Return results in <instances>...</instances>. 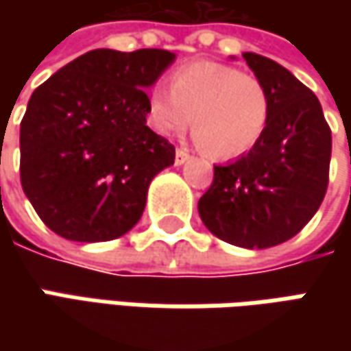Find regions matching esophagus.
Wrapping results in <instances>:
<instances>
[{"label": "esophagus", "instance_id": "34e87169", "mask_svg": "<svg viewBox=\"0 0 351 351\" xmlns=\"http://www.w3.org/2000/svg\"><path fill=\"white\" fill-rule=\"evenodd\" d=\"M187 160H189V152L185 148H178L176 150V166H182Z\"/></svg>", "mask_w": 351, "mask_h": 351}]
</instances>
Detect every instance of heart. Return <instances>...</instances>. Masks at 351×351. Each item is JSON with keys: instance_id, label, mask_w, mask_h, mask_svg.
I'll list each match as a JSON object with an SVG mask.
<instances>
[{"instance_id": "heart-1", "label": "heart", "mask_w": 351, "mask_h": 351, "mask_svg": "<svg viewBox=\"0 0 351 351\" xmlns=\"http://www.w3.org/2000/svg\"><path fill=\"white\" fill-rule=\"evenodd\" d=\"M148 111L164 136L180 134L193 117L197 144L217 160H230L262 141L271 101L260 77L219 62H193L171 74L169 88L150 91Z\"/></svg>"}]
</instances>
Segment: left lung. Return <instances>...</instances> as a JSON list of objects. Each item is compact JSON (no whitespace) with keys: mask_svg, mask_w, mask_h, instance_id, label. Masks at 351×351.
<instances>
[{"mask_svg":"<svg viewBox=\"0 0 351 351\" xmlns=\"http://www.w3.org/2000/svg\"><path fill=\"white\" fill-rule=\"evenodd\" d=\"M269 91V123L248 154L215 166L199 217L217 238L262 250L289 240L320 207L328 187L332 132L318 97L289 70L244 52Z\"/></svg>","mask_w":351,"mask_h":351,"instance_id":"1","label":"left lung"}]
</instances>
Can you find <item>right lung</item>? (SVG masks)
<instances>
[{"label":"right lung","mask_w":351,"mask_h":351,"mask_svg":"<svg viewBox=\"0 0 351 351\" xmlns=\"http://www.w3.org/2000/svg\"><path fill=\"white\" fill-rule=\"evenodd\" d=\"M176 54L89 50L34 89L21 121V185L52 232L105 242L141 221L176 148L146 127L148 95Z\"/></svg>","instance_id":"1"}]
</instances>
